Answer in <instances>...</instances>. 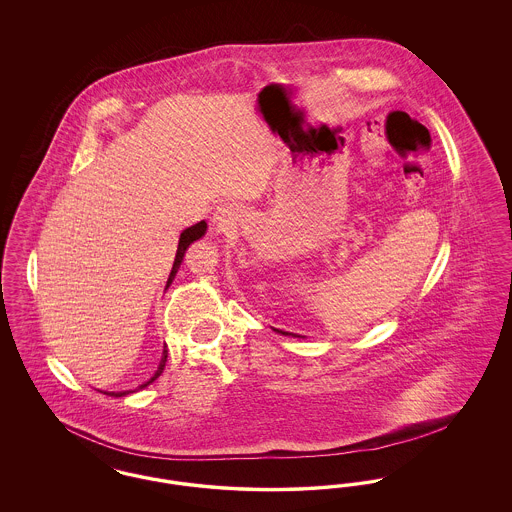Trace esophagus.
Here are the masks:
<instances>
[{"label": "esophagus", "mask_w": 512, "mask_h": 512, "mask_svg": "<svg viewBox=\"0 0 512 512\" xmlns=\"http://www.w3.org/2000/svg\"><path fill=\"white\" fill-rule=\"evenodd\" d=\"M230 219V207H220L219 211H217V215H215V220L219 222V224H226Z\"/></svg>", "instance_id": "34e87169"}]
</instances>
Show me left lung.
<instances>
[{"mask_svg":"<svg viewBox=\"0 0 512 512\" xmlns=\"http://www.w3.org/2000/svg\"><path fill=\"white\" fill-rule=\"evenodd\" d=\"M276 332H280L282 336H288V334H290V332H282V330H276Z\"/></svg>","mask_w":512,"mask_h":512,"instance_id":"obj_1","label":"left lung"}]
</instances>
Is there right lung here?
<instances>
[{"label":"right lung","instance_id":"obj_1","mask_svg":"<svg viewBox=\"0 0 512 512\" xmlns=\"http://www.w3.org/2000/svg\"><path fill=\"white\" fill-rule=\"evenodd\" d=\"M205 232H207V222L205 220H201V222H197L194 226H190V228H186L182 234H180V242H178V249H176V257H174V265H172L171 274H169V280H167V288L171 286L172 280H174V276H176V272H178V268H180V263H182V259H184V253H186V249L190 247V245L194 244L195 240H199L201 236H205ZM165 365H167V347L163 349V357H161V363L157 366V370H155V374L147 380L146 384H142V386H138L136 390H142V388H146L149 386L151 382H155L159 376H161V372L165 370ZM107 395H115V397H122V395H128V393H132V390L128 391H119V393H115V391H105Z\"/></svg>","mask_w":512,"mask_h":512}]
</instances>
